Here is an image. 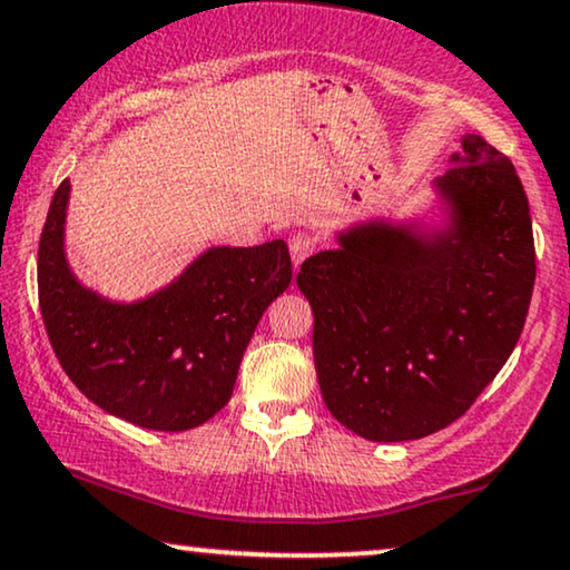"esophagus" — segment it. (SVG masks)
<instances>
[{
  "instance_id": "esophagus-1",
  "label": "esophagus",
  "mask_w": 570,
  "mask_h": 570,
  "mask_svg": "<svg viewBox=\"0 0 570 570\" xmlns=\"http://www.w3.org/2000/svg\"><path fill=\"white\" fill-rule=\"evenodd\" d=\"M314 250H316L314 235H308V233H293L291 235V256H293L295 267H298L301 262H306V258L312 256Z\"/></svg>"
}]
</instances>
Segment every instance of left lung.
Instances as JSON below:
<instances>
[{"mask_svg":"<svg viewBox=\"0 0 570 570\" xmlns=\"http://www.w3.org/2000/svg\"><path fill=\"white\" fill-rule=\"evenodd\" d=\"M453 165L438 180L453 204L442 238L372 222L295 277L324 403L364 440H419L461 419L527 322L537 256L515 167L482 136H465Z\"/></svg>","mask_w":570,"mask_h":570,"instance_id":"1","label":"left lung"}]
</instances>
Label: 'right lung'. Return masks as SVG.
Listing matches in <instances>:
<instances>
[{"label":"right lung","mask_w":570,"mask_h":570,"mask_svg":"<svg viewBox=\"0 0 570 570\" xmlns=\"http://www.w3.org/2000/svg\"><path fill=\"white\" fill-rule=\"evenodd\" d=\"M68 194L62 180L39 240V306L65 374L99 409L146 430L209 421L230 401L258 320L291 285L285 240L212 248L151 298L109 303L65 262Z\"/></svg>","instance_id":"add662e5"}]
</instances>
